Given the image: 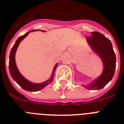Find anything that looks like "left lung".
<instances>
[{
	"label": "left lung",
	"instance_id": "left-lung-1",
	"mask_svg": "<svg viewBox=\"0 0 124 124\" xmlns=\"http://www.w3.org/2000/svg\"><path fill=\"white\" fill-rule=\"evenodd\" d=\"M86 40L91 50L102 61L103 70L99 77L87 85L83 84L82 86L89 90H99L104 88L114 75L116 54L110 40L101 33L91 32V37H86Z\"/></svg>",
	"mask_w": 124,
	"mask_h": 124
}]
</instances>
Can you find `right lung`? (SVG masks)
I'll return each mask as SVG.
<instances>
[{
  "label": "right lung",
  "instance_id": "obj_1",
  "mask_svg": "<svg viewBox=\"0 0 124 124\" xmlns=\"http://www.w3.org/2000/svg\"><path fill=\"white\" fill-rule=\"evenodd\" d=\"M40 30H31V31L27 32L23 35L20 37L17 40V41H15V44H14V46L12 47V48L10 51V53L9 56V71L10 73L11 76L12 77L13 79L15 81L17 84L19 85L21 87H22L24 90L28 91H32V92H36L38 91L41 90L46 86H48L49 84L51 83L54 78V72H55L56 68L58 64V63H56L54 66L53 70V73L51 74V77L50 79L46 80V81L43 82L41 83H34L30 81L28 79L24 78L22 74L20 73L18 71V68H17V64L15 63V53L17 51V48H18V45H19L20 43L21 42L25 37L28 35L29 33L31 32V31H38ZM41 31H45L43 30H41Z\"/></svg>",
  "mask_w": 124,
  "mask_h": 124
}]
</instances>
